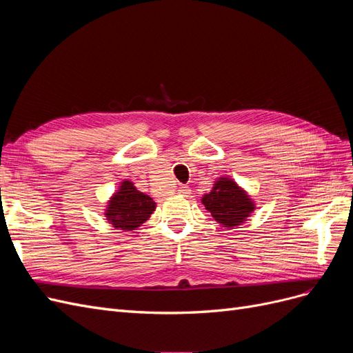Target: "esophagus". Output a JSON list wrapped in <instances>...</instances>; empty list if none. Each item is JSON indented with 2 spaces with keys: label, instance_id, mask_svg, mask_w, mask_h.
<instances>
[{
  "label": "esophagus",
  "instance_id": "1",
  "mask_svg": "<svg viewBox=\"0 0 353 353\" xmlns=\"http://www.w3.org/2000/svg\"><path fill=\"white\" fill-rule=\"evenodd\" d=\"M178 193H179L181 196H185V197H188V194H191V190H190V187H188V185H183V187H179Z\"/></svg>",
  "mask_w": 353,
  "mask_h": 353
}]
</instances>
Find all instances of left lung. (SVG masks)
<instances>
[{
	"mask_svg": "<svg viewBox=\"0 0 353 353\" xmlns=\"http://www.w3.org/2000/svg\"><path fill=\"white\" fill-rule=\"evenodd\" d=\"M201 203L225 230L241 225L254 210L250 196L228 176L215 181L212 191L201 197Z\"/></svg>",
	"mask_w": 353,
	"mask_h": 353,
	"instance_id": "obj_1",
	"label": "left lung"
}]
</instances>
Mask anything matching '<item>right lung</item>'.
<instances>
[{
  "instance_id": "1",
  "label": "right lung",
  "mask_w": 353,
  "mask_h": 353,
  "mask_svg": "<svg viewBox=\"0 0 353 353\" xmlns=\"http://www.w3.org/2000/svg\"><path fill=\"white\" fill-rule=\"evenodd\" d=\"M156 209L154 200L134 187L131 181H122L119 190L110 197L104 215L116 230L131 231L144 223Z\"/></svg>"
}]
</instances>
